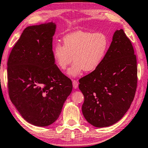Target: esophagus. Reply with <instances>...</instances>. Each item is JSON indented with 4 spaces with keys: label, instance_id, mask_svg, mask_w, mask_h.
<instances>
[{
    "label": "esophagus",
    "instance_id": "obj_1",
    "mask_svg": "<svg viewBox=\"0 0 148 148\" xmlns=\"http://www.w3.org/2000/svg\"><path fill=\"white\" fill-rule=\"evenodd\" d=\"M72 84H73V87L74 88V89H76L77 88H78V83L76 80H74H74H72Z\"/></svg>",
    "mask_w": 148,
    "mask_h": 148
}]
</instances>
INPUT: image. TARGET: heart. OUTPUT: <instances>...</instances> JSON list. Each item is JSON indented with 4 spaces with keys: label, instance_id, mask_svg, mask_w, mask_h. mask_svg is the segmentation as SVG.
<instances>
[{
    "label": "heart",
    "instance_id": "obj_1",
    "mask_svg": "<svg viewBox=\"0 0 148 148\" xmlns=\"http://www.w3.org/2000/svg\"><path fill=\"white\" fill-rule=\"evenodd\" d=\"M109 47V37L104 33L78 31L65 36L63 45L56 43L53 55L62 70L66 69L74 57V64L67 74L76 77L84 70L90 72L97 69L105 58Z\"/></svg>",
    "mask_w": 148,
    "mask_h": 148
}]
</instances>
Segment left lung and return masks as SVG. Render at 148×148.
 <instances>
[{"label":"left lung","mask_w":148,"mask_h":148,"mask_svg":"<svg viewBox=\"0 0 148 148\" xmlns=\"http://www.w3.org/2000/svg\"><path fill=\"white\" fill-rule=\"evenodd\" d=\"M136 57L123 29L116 30L99 67L79 79L84 116L91 125L107 127L125 115L137 88Z\"/></svg>","instance_id":"8db88e82"}]
</instances>
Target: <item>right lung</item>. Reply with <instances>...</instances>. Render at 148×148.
<instances>
[{
	"instance_id": "right-lung-1",
	"label": "right lung",
	"mask_w": 148,
	"mask_h": 148,
	"mask_svg": "<svg viewBox=\"0 0 148 148\" xmlns=\"http://www.w3.org/2000/svg\"><path fill=\"white\" fill-rule=\"evenodd\" d=\"M56 24L27 27L8 60L9 97L21 115L37 126L53 124L72 90L71 79L55 64L53 37Z\"/></svg>"
}]
</instances>
